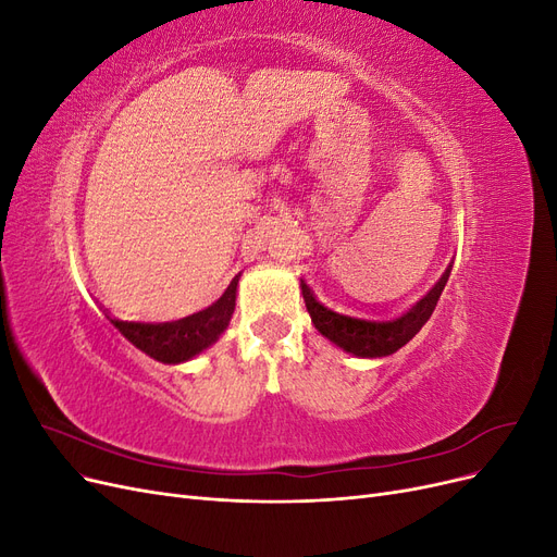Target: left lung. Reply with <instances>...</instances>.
Returning a JSON list of instances; mask_svg holds the SVG:
<instances>
[{
	"label": "left lung",
	"instance_id": "obj_1",
	"mask_svg": "<svg viewBox=\"0 0 557 557\" xmlns=\"http://www.w3.org/2000/svg\"><path fill=\"white\" fill-rule=\"evenodd\" d=\"M448 274L450 269H446L444 276L432 285L428 295L420 297L416 305H411L407 311L391 320H364V318L336 313L320 305L305 281H299V288H301V297H305L307 311L311 315V323L320 334L325 336V339H330L342 350L350 352V356L374 360V358L393 356L395 350L407 346L420 332V327L428 323L436 301H440L444 293Z\"/></svg>",
	"mask_w": 557,
	"mask_h": 557
}]
</instances>
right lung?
<instances>
[{
  "label": "right lung",
  "instance_id": "obj_1",
  "mask_svg": "<svg viewBox=\"0 0 557 557\" xmlns=\"http://www.w3.org/2000/svg\"><path fill=\"white\" fill-rule=\"evenodd\" d=\"M237 285L239 278L234 276L227 290L211 307L178 320H166V323H141V320H117L109 315L107 318L132 346L144 350L146 356L164 364H181L197 358L199 352H205L209 346L221 339V334L230 325L234 307H237Z\"/></svg>",
  "mask_w": 557,
  "mask_h": 557
}]
</instances>
